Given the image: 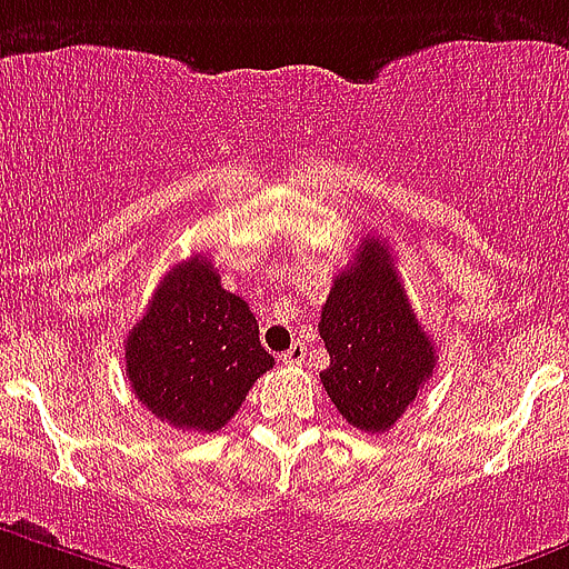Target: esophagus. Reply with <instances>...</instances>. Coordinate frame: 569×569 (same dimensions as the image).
Here are the masks:
<instances>
[{
	"label": "esophagus",
	"instance_id": "34e87169",
	"mask_svg": "<svg viewBox=\"0 0 569 569\" xmlns=\"http://www.w3.org/2000/svg\"><path fill=\"white\" fill-rule=\"evenodd\" d=\"M280 357H283L286 366H300V362L306 360V346L303 342H295V346H291L289 351H283Z\"/></svg>",
	"mask_w": 569,
	"mask_h": 569
}]
</instances>
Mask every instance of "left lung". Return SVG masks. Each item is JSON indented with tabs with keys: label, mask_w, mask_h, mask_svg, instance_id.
<instances>
[{
	"label": "left lung",
	"mask_w": 569,
	"mask_h": 569,
	"mask_svg": "<svg viewBox=\"0 0 569 569\" xmlns=\"http://www.w3.org/2000/svg\"><path fill=\"white\" fill-rule=\"evenodd\" d=\"M382 240L366 238L355 263L335 278L320 311L331 362L320 382L348 425L382 433L417 399L437 351L408 303Z\"/></svg>",
	"instance_id": "obj_1"
}]
</instances>
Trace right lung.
I'll return each mask as SVG.
<instances>
[{
  "label": "right lung",
  "instance_id": "1",
  "mask_svg": "<svg viewBox=\"0 0 569 569\" xmlns=\"http://www.w3.org/2000/svg\"><path fill=\"white\" fill-rule=\"evenodd\" d=\"M138 402L172 428L212 433L274 366L247 300L221 286L203 254L172 266L127 337Z\"/></svg>",
  "mask_w": 569,
  "mask_h": 569
}]
</instances>
